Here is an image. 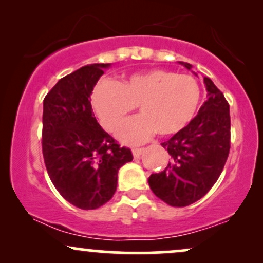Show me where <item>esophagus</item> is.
<instances>
[{"instance_id": "1", "label": "esophagus", "mask_w": 263, "mask_h": 263, "mask_svg": "<svg viewBox=\"0 0 263 263\" xmlns=\"http://www.w3.org/2000/svg\"><path fill=\"white\" fill-rule=\"evenodd\" d=\"M143 148H134L132 149V155H134L135 158H140L142 153H143Z\"/></svg>"}]
</instances>
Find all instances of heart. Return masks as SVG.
<instances>
[{
  "mask_svg": "<svg viewBox=\"0 0 263 263\" xmlns=\"http://www.w3.org/2000/svg\"><path fill=\"white\" fill-rule=\"evenodd\" d=\"M201 91L194 78L163 69L136 73L117 84L102 80L93 87L91 106L102 127L117 131L135 107L141 116L119 131L123 143L146 142L157 132L161 137L177 135L195 117Z\"/></svg>",
  "mask_w": 263,
  "mask_h": 263,
  "instance_id": "heart-1",
  "label": "heart"
}]
</instances>
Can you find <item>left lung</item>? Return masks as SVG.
<instances>
[{
  "label": "left lung",
  "instance_id": "obj_1",
  "mask_svg": "<svg viewBox=\"0 0 263 263\" xmlns=\"http://www.w3.org/2000/svg\"><path fill=\"white\" fill-rule=\"evenodd\" d=\"M204 84L206 101L185 128L163 142L171 162L148 178L156 197L171 206H186L203 198L221 174L230 151V106L211 79L204 77Z\"/></svg>",
  "mask_w": 263,
  "mask_h": 263
}]
</instances>
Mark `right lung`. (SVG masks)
Returning <instances> with one entry per match:
<instances>
[{
  "instance_id": "1",
  "label": "right lung",
  "mask_w": 263,
  "mask_h": 263,
  "mask_svg": "<svg viewBox=\"0 0 263 263\" xmlns=\"http://www.w3.org/2000/svg\"><path fill=\"white\" fill-rule=\"evenodd\" d=\"M111 64H89L62 78L43 101L42 148L50 180L63 198L83 210L114 197L117 173L132 161L96 121L90 95Z\"/></svg>"
}]
</instances>
